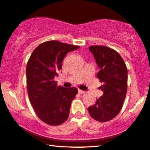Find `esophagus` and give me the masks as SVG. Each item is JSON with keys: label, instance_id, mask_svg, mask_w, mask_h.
<instances>
[{"label": "esophagus", "instance_id": "esophagus-1", "mask_svg": "<svg viewBox=\"0 0 150 150\" xmlns=\"http://www.w3.org/2000/svg\"><path fill=\"white\" fill-rule=\"evenodd\" d=\"M78 93H80V94H82L84 93V91H82V90H80V89H78Z\"/></svg>", "mask_w": 150, "mask_h": 150}]
</instances>
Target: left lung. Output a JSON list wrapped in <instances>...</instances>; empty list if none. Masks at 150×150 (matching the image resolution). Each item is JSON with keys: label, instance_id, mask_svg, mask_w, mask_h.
<instances>
[{"label": "left lung", "instance_id": "8db88e82", "mask_svg": "<svg viewBox=\"0 0 150 150\" xmlns=\"http://www.w3.org/2000/svg\"><path fill=\"white\" fill-rule=\"evenodd\" d=\"M89 50L100 70L97 78L103 85L99 89L103 95L88 107L91 116L96 121L106 122L119 114L123 107L127 89V69L121 56L106 46H90Z\"/></svg>", "mask_w": 150, "mask_h": 150}]
</instances>
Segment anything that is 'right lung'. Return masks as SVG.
Wrapping results in <instances>:
<instances>
[{
  "mask_svg": "<svg viewBox=\"0 0 150 150\" xmlns=\"http://www.w3.org/2000/svg\"><path fill=\"white\" fill-rule=\"evenodd\" d=\"M79 46L46 41L32 53L27 64V86L31 105L41 121L50 125H61L67 120L71 103L78 93L75 87L57 86L62 62L68 52Z\"/></svg>",
  "mask_w": 150,
  "mask_h": 150,
  "instance_id": "1",
  "label": "right lung"
}]
</instances>
